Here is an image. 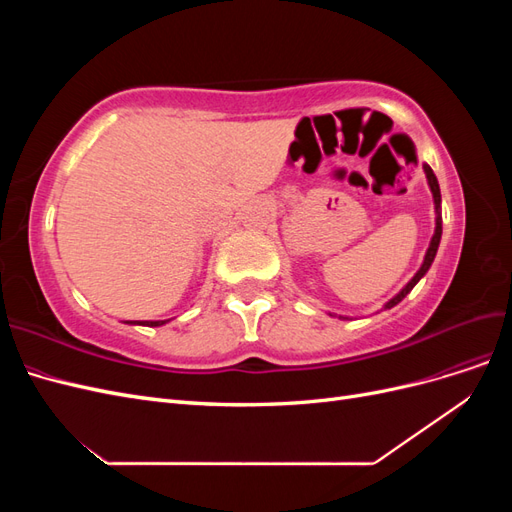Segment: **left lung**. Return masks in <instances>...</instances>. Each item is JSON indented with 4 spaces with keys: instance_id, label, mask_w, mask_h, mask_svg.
I'll use <instances>...</instances> for the list:
<instances>
[{
    "instance_id": "1",
    "label": "left lung",
    "mask_w": 512,
    "mask_h": 512,
    "mask_svg": "<svg viewBox=\"0 0 512 512\" xmlns=\"http://www.w3.org/2000/svg\"><path fill=\"white\" fill-rule=\"evenodd\" d=\"M423 170H425L427 183H429L431 194H433V205H436V230H433V237H431V241H429V247H427V252H425V258H423V265H421V269H418V271L414 273L412 280H410L404 288H401L391 301H386L384 309H391V307H395L401 299L406 297V294H408V292L418 284V280H421V277L429 271L433 258H436V254H438V245H440V239H442V215H440L442 196H440V185H438V179H436V175H433L431 166H429V164H423ZM339 318H344V316H339Z\"/></svg>"
}]
</instances>
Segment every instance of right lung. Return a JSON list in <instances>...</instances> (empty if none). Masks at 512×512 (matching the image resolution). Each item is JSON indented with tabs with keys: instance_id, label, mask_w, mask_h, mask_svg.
Here are the masks:
<instances>
[{
	"instance_id": "right-lung-1",
	"label": "right lung",
	"mask_w": 512,
	"mask_h": 512,
	"mask_svg": "<svg viewBox=\"0 0 512 512\" xmlns=\"http://www.w3.org/2000/svg\"><path fill=\"white\" fill-rule=\"evenodd\" d=\"M168 320H130L128 324H143V327H162Z\"/></svg>"
}]
</instances>
